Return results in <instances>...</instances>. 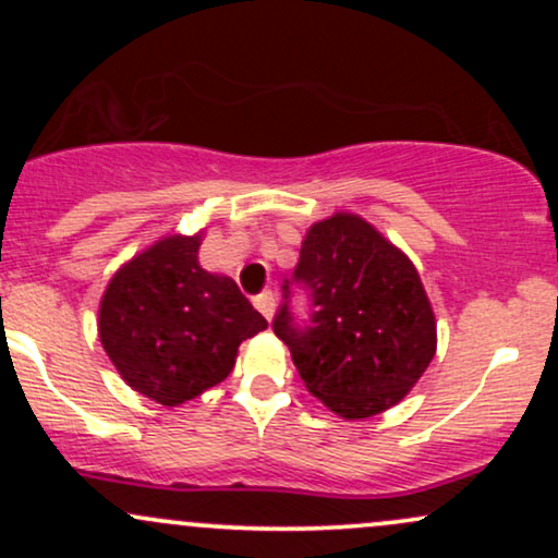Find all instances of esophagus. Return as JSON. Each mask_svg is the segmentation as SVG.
<instances>
[{"label":"esophagus","mask_w":558,"mask_h":558,"mask_svg":"<svg viewBox=\"0 0 558 558\" xmlns=\"http://www.w3.org/2000/svg\"><path fill=\"white\" fill-rule=\"evenodd\" d=\"M254 306H257V310H259L262 315H265L267 319H272V317H275V296H272V291L259 293V296L254 299Z\"/></svg>","instance_id":"1"}]
</instances>
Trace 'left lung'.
Listing matches in <instances>:
<instances>
[{
    "mask_svg": "<svg viewBox=\"0 0 558 558\" xmlns=\"http://www.w3.org/2000/svg\"><path fill=\"white\" fill-rule=\"evenodd\" d=\"M293 278L312 293V325H293L283 304L272 328L317 401L367 420L417 386L438 345L435 312L414 262L373 222L332 213L310 226Z\"/></svg>",
    "mask_w": 558,
    "mask_h": 558,
    "instance_id": "left-lung-1",
    "label": "left lung"
}]
</instances>
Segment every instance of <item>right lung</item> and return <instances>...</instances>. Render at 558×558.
Instances as JSON below:
<instances>
[{"label": "right lung", "mask_w": 558, "mask_h": 558, "mask_svg": "<svg viewBox=\"0 0 558 558\" xmlns=\"http://www.w3.org/2000/svg\"><path fill=\"white\" fill-rule=\"evenodd\" d=\"M204 230L170 233L118 267L99 301V341L136 393L181 407L233 373L267 328L228 275L198 265Z\"/></svg>", "instance_id": "right-lung-1"}]
</instances>
